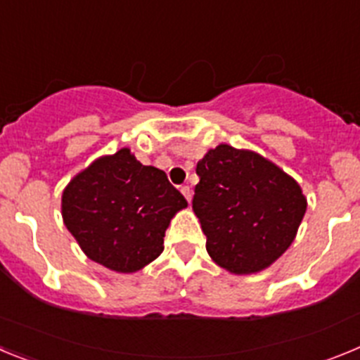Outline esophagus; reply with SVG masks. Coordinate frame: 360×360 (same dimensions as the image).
Segmentation results:
<instances>
[{"instance_id":"1","label":"esophagus","mask_w":360,"mask_h":360,"mask_svg":"<svg viewBox=\"0 0 360 360\" xmlns=\"http://www.w3.org/2000/svg\"><path fill=\"white\" fill-rule=\"evenodd\" d=\"M182 195L186 196V200L187 202H191V198H193V191H191V187L189 186H182Z\"/></svg>"}]
</instances>
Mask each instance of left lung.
<instances>
[{"label":"left lung","mask_w":360,"mask_h":360,"mask_svg":"<svg viewBox=\"0 0 360 360\" xmlns=\"http://www.w3.org/2000/svg\"><path fill=\"white\" fill-rule=\"evenodd\" d=\"M193 211L205 249L234 274L266 269L294 241L307 211L294 178L257 153L219 144L198 162Z\"/></svg>","instance_id":"8db88e82"}]
</instances>
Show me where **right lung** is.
Returning <instances> with one entry per match:
<instances>
[{
	"instance_id": "add662e5",
	"label": "right lung",
	"mask_w": 360,
	"mask_h": 360,
	"mask_svg": "<svg viewBox=\"0 0 360 360\" xmlns=\"http://www.w3.org/2000/svg\"><path fill=\"white\" fill-rule=\"evenodd\" d=\"M186 205L164 171L124 148L73 178L63 193V219L90 259L136 272L160 256L165 229Z\"/></svg>"
}]
</instances>
